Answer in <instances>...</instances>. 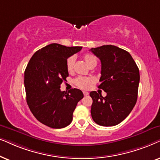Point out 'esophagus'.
Segmentation results:
<instances>
[{"instance_id":"obj_1","label":"esophagus","mask_w":160,"mask_h":160,"mask_svg":"<svg viewBox=\"0 0 160 160\" xmlns=\"http://www.w3.org/2000/svg\"><path fill=\"white\" fill-rule=\"evenodd\" d=\"M83 94L84 96H88L89 94V93L87 92V91H83Z\"/></svg>"}]
</instances>
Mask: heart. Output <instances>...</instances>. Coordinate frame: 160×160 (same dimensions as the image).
Here are the masks:
<instances>
[{
  "label": "heart",
  "mask_w": 160,
  "mask_h": 160,
  "mask_svg": "<svg viewBox=\"0 0 160 160\" xmlns=\"http://www.w3.org/2000/svg\"><path fill=\"white\" fill-rule=\"evenodd\" d=\"M82 58H83L86 64L90 68L95 67L97 65V60L93 55L86 53V54L83 55ZM74 60L75 59H74V56H70L69 58H67L66 67H67V69L69 72H72L73 71ZM93 82H94V80H93V78H90V77H78L74 80V83L79 88L82 89H88L92 86Z\"/></svg>",
  "instance_id": "1"
}]
</instances>
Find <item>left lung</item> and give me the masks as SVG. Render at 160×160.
Returning a JSON list of instances; mask_svg holds the SVG:
<instances>
[{
	"instance_id": "1",
	"label": "left lung",
	"mask_w": 160,
	"mask_h": 160,
	"mask_svg": "<svg viewBox=\"0 0 160 160\" xmlns=\"http://www.w3.org/2000/svg\"><path fill=\"white\" fill-rule=\"evenodd\" d=\"M101 61V82L98 88L107 93L103 97L91 91V117L100 126L112 127L124 120L135 107L138 99L140 73L137 64L127 51L114 45L91 48Z\"/></svg>"
}]
</instances>
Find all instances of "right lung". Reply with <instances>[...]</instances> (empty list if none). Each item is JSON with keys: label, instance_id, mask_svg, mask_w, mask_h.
I'll use <instances>...</instances> for the list:
<instances>
[{"label": "right lung", "instance_id": "add662e5", "mask_svg": "<svg viewBox=\"0 0 160 160\" xmlns=\"http://www.w3.org/2000/svg\"><path fill=\"white\" fill-rule=\"evenodd\" d=\"M82 47H66L53 43L34 53L25 71L28 105L39 122L53 129L71 123L77 104L83 98L78 88L61 91V84L69 76L66 63Z\"/></svg>", "mask_w": 160, "mask_h": 160}]
</instances>
